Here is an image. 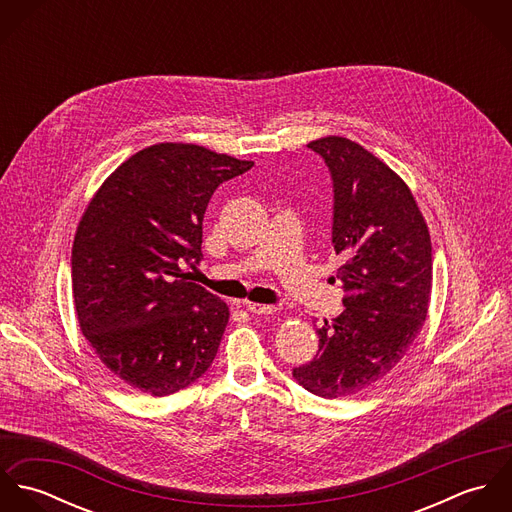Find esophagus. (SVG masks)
Here are the masks:
<instances>
[{
  "label": "esophagus",
  "mask_w": 512,
  "mask_h": 512,
  "mask_svg": "<svg viewBox=\"0 0 512 512\" xmlns=\"http://www.w3.org/2000/svg\"><path fill=\"white\" fill-rule=\"evenodd\" d=\"M246 309L254 315H272L278 311V307H274V305H262V303H250V301L246 303Z\"/></svg>",
  "instance_id": "esophagus-1"
}]
</instances>
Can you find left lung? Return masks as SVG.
<instances>
[{
    "label": "left lung",
    "mask_w": 512,
    "mask_h": 512,
    "mask_svg": "<svg viewBox=\"0 0 512 512\" xmlns=\"http://www.w3.org/2000/svg\"><path fill=\"white\" fill-rule=\"evenodd\" d=\"M333 181L331 242L345 311L317 329L313 361L293 378L321 398L359 394L386 378L420 335L432 292V242L406 183L339 136L307 144Z\"/></svg>",
    "instance_id": "left-lung-1"
}]
</instances>
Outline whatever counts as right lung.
I'll use <instances>...</instances> for the list:
<instances>
[{"mask_svg":"<svg viewBox=\"0 0 512 512\" xmlns=\"http://www.w3.org/2000/svg\"><path fill=\"white\" fill-rule=\"evenodd\" d=\"M252 165L157 144L124 161L90 201L74 236V309L98 359L132 388L167 396L213 365L228 307L185 266L203 258L213 193Z\"/></svg>","mask_w":512,"mask_h":512,"instance_id":"add662e5","label":"right lung"}]
</instances>
